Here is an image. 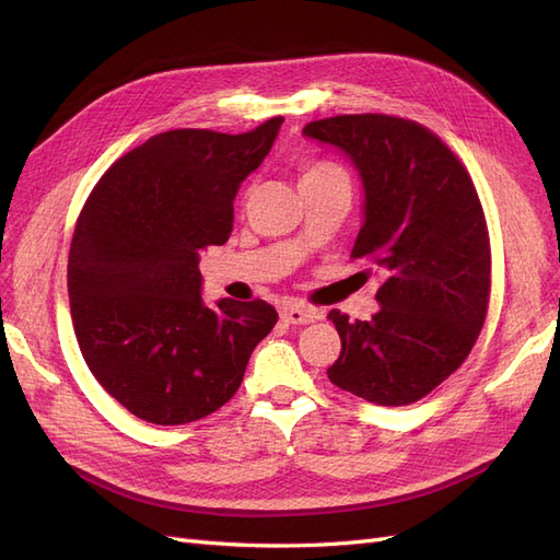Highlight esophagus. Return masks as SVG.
Segmentation results:
<instances>
[{
    "label": "esophagus",
    "instance_id": "obj_1",
    "mask_svg": "<svg viewBox=\"0 0 560 560\" xmlns=\"http://www.w3.org/2000/svg\"><path fill=\"white\" fill-rule=\"evenodd\" d=\"M280 315L284 322H290V325H308V322H315L319 317L315 308L301 306V303H294V301L287 303V306L280 311Z\"/></svg>",
    "mask_w": 560,
    "mask_h": 560
}]
</instances>
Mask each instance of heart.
Returning <instances> with one entry per match:
<instances>
[{
    "mask_svg": "<svg viewBox=\"0 0 560 560\" xmlns=\"http://www.w3.org/2000/svg\"><path fill=\"white\" fill-rule=\"evenodd\" d=\"M334 171H341V167L334 165V163H325V161H317V163H308L301 167V179H308V177H317V175H325V173H334Z\"/></svg>",
    "mask_w": 560,
    "mask_h": 560,
    "instance_id": "obj_1",
    "label": "heart"
}]
</instances>
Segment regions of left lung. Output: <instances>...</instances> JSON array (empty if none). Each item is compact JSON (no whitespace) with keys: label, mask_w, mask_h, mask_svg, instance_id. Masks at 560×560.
I'll return each mask as SVG.
<instances>
[{"label":"left lung","mask_w":560,"mask_h":560,"mask_svg":"<svg viewBox=\"0 0 560 560\" xmlns=\"http://www.w3.org/2000/svg\"><path fill=\"white\" fill-rule=\"evenodd\" d=\"M303 135L360 171L364 224L350 257L385 276L371 319L329 313L341 354L327 376L371 404H413L467 360L483 327L490 241L479 194L460 159L409 118L341 114Z\"/></svg>","instance_id":"obj_1"}]
</instances>
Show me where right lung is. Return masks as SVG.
Wrapping results in <instances>:
<instances>
[{"mask_svg": "<svg viewBox=\"0 0 560 560\" xmlns=\"http://www.w3.org/2000/svg\"><path fill=\"white\" fill-rule=\"evenodd\" d=\"M284 118L249 132H159L100 177L67 261L74 334L91 374L154 425L214 413L243 383L252 350L276 327L270 303L200 299L198 254L224 245L241 182Z\"/></svg>", "mask_w": 560, "mask_h": 560, "instance_id": "obj_1", "label": "right lung"}]
</instances>
